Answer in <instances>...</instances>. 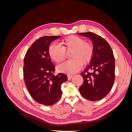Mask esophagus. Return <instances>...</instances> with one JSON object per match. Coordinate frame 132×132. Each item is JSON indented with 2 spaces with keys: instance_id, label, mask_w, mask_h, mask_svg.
Returning a JSON list of instances; mask_svg holds the SVG:
<instances>
[{
  "instance_id": "esophagus-1",
  "label": "esophagus",
  "mask_w": 132,
  "mask_h": 132,
  "mask_svg": "<svg viewBox=\"0 0 132 132\" xmlns=\"http://www.w3.org/2000/svg\"><path fill=\"white\" fill-rule=\"evenodd\" d=\"M72 78H73V75H68V80H70Z\"/></svg>"
}]
</instances>
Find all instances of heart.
<instances>
[{"label": "heart", "instance_id": "1", "mask_svg": "<svg viewBox=\"0 0 132 132\" xmlns=\"http://www.w3.org/2000/svg\"><path fill=\"white\" fill-rule=\"evenodd\" d=\"M62 47L57 44H52L48 48V54L55 63H59L65 58L66 53L71 51L70 61L64 62L57 68L60 73L73 74L77 73L82 64H86L92 59L94 54V47L90 43L77 36H70L62 42Z\"/></svg>", "mask_w": 132, "mask_h": 132}]
</instances>
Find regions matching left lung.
<instances>
[{"label":"left lung","mask_w":132,"mask_h":132,"mask_svg":"<svg viewBox=\"0 0 132 132\" xmlns=\"http://www.w3.org/2000/svg\"><path fill=\"white\" fill-rule=\"evenodd\" d=\"M78 34L90 38L94 49L90 64L81 73L84 82L79 88L80 93L89 100H100L109 93L114 81L113 52L109 44L100 36L90 32Z\"/></svg>","instance_id":"8db88e82"}]
</instances>
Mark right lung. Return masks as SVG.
Here are the masks:
<instances>
[{
	"label": "right lung",
	"instance_id": "right-lung-1",
	"mask_svg": "<svg viewBox=\"0 0 132 132\" xmlns=\"http://www.w3.org/2000/svg\"><path fill=\"white\" fill-rule=\"evenodd\" d=\"M61 37L44 36L33 43L23 61V78L31 97L46 106L56 103L61 98L62 84L68 77L63 73L54 75L55 67L48 54L50 44Z\"/></svg>",
	"mask_w": 132,
	"mask_h": 132
}]
</instances>
